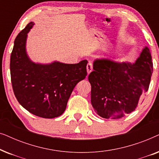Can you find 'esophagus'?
<instances>
[{
    "label": "esophagus",
    "instance_id": "esophagus-1",
    "mask_svg": "<svg viewBox=\"0 0 159 159\" xmlns=\"http://www.w3.org/2000/svg\"><path fill=\"white\" fill-rule=\"evenodd\" d=\"M92 71H93V64L91 62H89L88 65H87V71H88V75Z\"/></svg>",
    "mask_w": 159,
    "mask_h": 159
}]
</instances>
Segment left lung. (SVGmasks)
<instances>
[{
	"label": "left lung",
	"mask_w": 159,
	"mask_h": 159,
	"mask_svg": "<svg viewBox=\"0 0 159 159\" xmlns=\"http://www.w3.org/2000/svg\"><path fill=\"white\" fill-rule=\"evenodd\" d=\"M93 69L88 76L93 108L103 118H121L135 109L148 90L151 54L145 47L134 64L96 59Z\"/></svg>",
	"instance_id": "1"
}]
</instances>
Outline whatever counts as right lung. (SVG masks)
I'll use <instances>...</instances> for the list:
<instances>
[{"mask_svg": "<svg viewBox=\"0 0 159 159\" xmlns=\"http://www.w3.org/2000/svg\"><path fill=\"white\" fill-rule=\"evenodd\" d=\"M33 25L28 24L14 40L10 61L13 90L19 103L31 114L55 118L64 112L76 84L87 76L88 61L75 64L32 62L26 52V40Z\"/></svg>", "mask_w": 159, "mask_h": 159, "instance_id": "1", "label": "right lung"}]
</instances>
